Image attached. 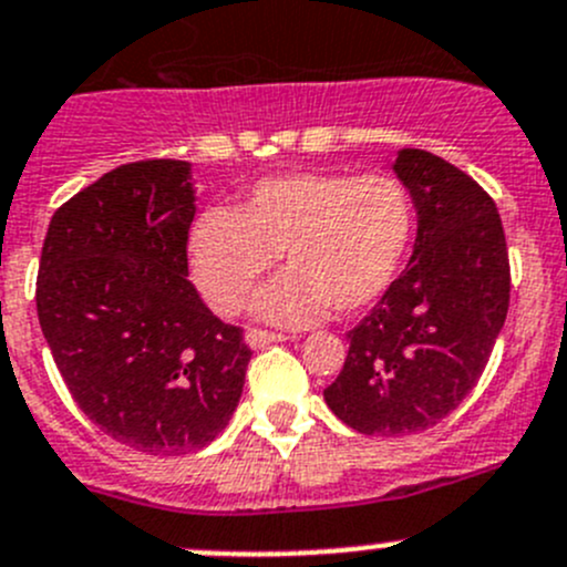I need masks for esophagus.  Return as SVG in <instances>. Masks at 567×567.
I'll list each match as a JSON object with an SVG mask.
<instances>
[{
    "instance_id": "34e87169",
    "label": "esophagus",
    "mask_w": 567,
    "mask_h": 567,
    "mask_svg": "<svg viewBox=\"0 0 567 567\" xmlns=\"http://www.w3.org/2000/svg\"><path fill=\"white\" fill-rule=\"evenodd\" d=\"M282 340H288L282 332H268V329H249L246 332V343L251 349H266L268 343H282Z\"/></svg>"
}]
</instances>
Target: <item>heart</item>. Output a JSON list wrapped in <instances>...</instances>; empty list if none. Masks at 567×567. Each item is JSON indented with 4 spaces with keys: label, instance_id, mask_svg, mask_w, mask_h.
I'll list each match as a JSON object with an SVG mask.
<instances>
[{
    "label": "heart",
    "instance_id": "1",
    "mask_svg": "<svg viewBox=\"0 0 567 567\" xmlns=\"http://www.w3.org/2000/svg\"><path fill=\"white\" fill-rule=\"evenodd\" d=\"M412 240L406 190L382 174L290 172L262 177L235 210L202 213L190 233V277L207 305L235 316L282 251V274L257 293L268 321L305 327L371 307Z\"/></svg>",
    "mask_w": 567,
    "mask_h": 567
}]
</instances>
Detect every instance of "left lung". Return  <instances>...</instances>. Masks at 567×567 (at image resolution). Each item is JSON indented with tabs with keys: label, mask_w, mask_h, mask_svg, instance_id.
Here are the masks:
<instances>
[{
	"label": "left lung",
	"mask_w": 567,
	"mask_h": 567,
	"mask_svg": "<svg viewBox=\"0 0 567 567\" xmlns=\"http://www.w3.org/2000/svg\"><path fill=\"white\" fill-rule=\"evenodd\" d=\"M395 177L417 213L404 274L349 332L329 410L362 435L430 430L476 388L509 307V255L496 202L443 157L401 150Z\"/></svg>",
	"instance_id": "left-lung-1"
}]
</instances>
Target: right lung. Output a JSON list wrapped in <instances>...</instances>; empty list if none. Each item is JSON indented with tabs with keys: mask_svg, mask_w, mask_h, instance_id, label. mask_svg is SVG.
Wrapping results in <instances>:
<instances>
[{
	"mask_svg": "<svg viewBox=\"0 0 567 567\" xmlns=\"http://www.w3.org/2000/svg\"><path fill=\"white\" fill-rule=\"evenodd\" d=\"M190 163L113 168L52 216L38 266L41 332L71 399L135 452L188 454L244 393V329L188 282Z\"/></svg>",
	"mask_w": 567,
	"mask_h": 567,
	"instance_id": "right-lung-1",
	"label": "right lung"
}]
</instances>
